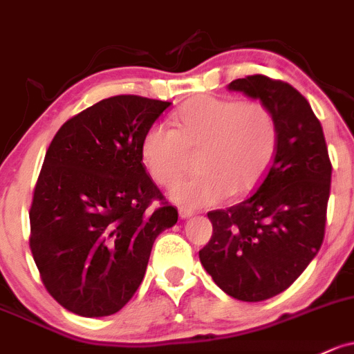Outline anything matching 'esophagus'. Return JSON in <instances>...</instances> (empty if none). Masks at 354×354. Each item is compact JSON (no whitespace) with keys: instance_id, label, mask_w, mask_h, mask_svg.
<instances>
[{"instance_id":"esophagus-1","label":"esophagus","mask_w":354,"mask_h":354,"mask_svg":"<svg viewBox=\"0 0 354 354\" xmlns=\"http://www.w3.org/2000/svg\"><path fill=\"white\" fill-rule=\"evenodd\" d=\"M178 216H180L182 219L191 218V216H194V211H192V209H189V207H178Z\"/></svg>"}]
</instances>
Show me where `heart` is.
<instances>
[{"label": "heart", "mask_w": 354, "mask_h": 354, "mask_svg": "<svg viewBox=\"0 0 354 354\" xmlns=\"http://www.w3.org/2000/svg\"><path fill=\"white\" fill-rule=\"evenodd\" d=\"M172 128L151 124L140 147L142 162L162 187L177 184L197 151L199 174L174 189L187 206H212L257 189L279 147V121L263 101L199 96L172 116Z\"/></svg>", "instance_id": "b5f03b06"}]
</instances>
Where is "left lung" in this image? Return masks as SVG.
<instances>
[{
    "instance_id": "8db88e82",
    "label": "left lung",
    "mask_w": 354,
    "mask_h": 354,
    "mask_svg": "<svg viewBox=\"0 0 354 354\" xmlns=\"http://www.w3.org/2000/svg\"><path fill=\"white\" fill-rule=\"evenodd\" d=\"M227 87L272 108L279 147L248 199L207 212L212 236L199 258L227 295L260 302L290 287L321 248L333 165L321 121L295 87L261 74Z\"/></svg>"
}]
</instances>
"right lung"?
Listing matches in <instances>:
<instances>
[{
  "label": "right lung",
  "mask_w": 354,
  "mask_h": 354,
  "mask_svg": "<svg viewBox=\"0 0 354 354\" xmlns=\"http://www.w3.org/2000/svg\"><path fill=\"white\" fill-rule=\"evenodd\" d=\"M170 104L135 94L102 100L67 120L45 153L30 250L47 292L71 313L102 317L127 306L155 238L177 223L140 153Z\"/></svg>",
  "instance_id": "obj_1"
}]
</instances>
